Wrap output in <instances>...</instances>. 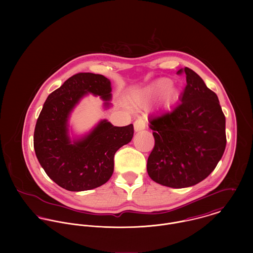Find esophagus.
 Wrapping results in <instances>:
<instances>
[{
	"label": "esophagus",
	"instance_id": "esophagus-1",
	"mask_svg": "<svg viewBox=\"0 0 253 253\" xmlns=\"http://www.w3.org/2000/svg\"><path fill=\"white\" fill-rule=\"evenodd\" d=\"M134 130L135 131H140V130H143L146 127V123H145L143 119H137L135 122H134Z\"/></svg>",
	"mask_w": 253,
	"mask_h": 253
}]
</instances>
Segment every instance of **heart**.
Instances as JSON below:
<instances>
[{"label":"heart","mask_w":253,"mask_h":253,"mask_svg":"<svg viewBox=\"0 0 253 253\" xmlns=\"http://www.w3.org/2000/svg\"><path fill=\"white\" fill-rule=\"evenodd\" d=\"M170 85H171L170 80H169V79H161V80L157 81L153 85H151L148 88V90L145 92V95L146 96H150V95H154V94L163 93L166 90H168V88L170 87ZM174 93H175V89L173 87H171L169 90V91H168V93H167L168 98L172 97V95Z\"/></svg>","instance_id":"1"}]
</instances>
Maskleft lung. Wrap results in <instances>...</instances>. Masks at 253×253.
<instances>
[{"instance_id":"obj_1","label":"left lung","mask_w":253,"mask_h":253,"mask_svg":"<svg viewBox=\"0 0 253 253\" xmlns=\"http://www.w3.org/2000/svg\"><path fill=\"white\" fill-rule=\"evenodd\" d=\"M187 84L180 103L149 120L155 145L148 157L152 180L171 188H186L206 179L226 148L225 115L216 93L203 79L185 67Z\"/></svg>"}]
</instances>
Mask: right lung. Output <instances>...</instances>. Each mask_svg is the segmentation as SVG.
Here are the masks:
<instances>
[{"label": "right lung", "mask_w": 253, "mask_h": 253, "mask_svg": "<svg viewBox=\"0 0 253 253\" xmlns=\"http://www.w3.org/2000/svg\"><path fill=\"white\" fill-rule=\"evenodd\" d=\"M87 92L109 100L111 83L99 74H75L48 95L34 131V149L40 165L51 180L74 192L105 184L114 171L116 152L131 141L134 132L131 124L114 126L104 120L85 138L71 144L67 120L74 106Z\"/></svg>", "instance_id": "add662e5"}]
</instances>
